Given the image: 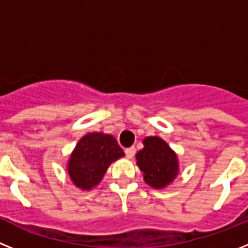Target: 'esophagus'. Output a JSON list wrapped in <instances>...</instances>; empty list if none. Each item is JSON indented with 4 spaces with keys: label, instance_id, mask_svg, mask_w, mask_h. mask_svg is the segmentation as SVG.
I'll return each mask as SVG.
<instances>
[{
    "label": "esophagus",
    "instance_id": "obj_1",
    "mask_svg": "<svg viewBox=\"0 0 248 248\" xmlns=\"http://www.w3.org/2000/svg\"><path fill=\"white\" fill-rule=\"evenodd\" d=\"M125 155H126V157H128V159H131V157L134 156V155H135V148H134V146L125 149Z\"/></svg>",
    "mask_w": 248,
    "mask_h": 248
}]
</instances>
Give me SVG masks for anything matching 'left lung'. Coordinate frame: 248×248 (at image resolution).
<instances>
[{"instance_id":"obj_1","label":"left lung","mask_w":248,"mask_h":248,"mask_svg":"<svg viewBox=\"0 0 248 248\" xmlns=\"http://www.w3.org/2000/svg\"><path fill=\"white\" fill-rule=\"evenodd\" d=\"M143 144L144 148L138 151L135 159L144 181L153 189H165L180 171L177 154L159 137H146Z\"/></svg>"}]
</instances>
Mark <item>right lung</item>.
<instances>
[{"label": "right lung", "mask_w": 248, "mask_h": 248, "mask_svg": "<svg viewBox=\"0 0 248 248\" xmlns=\"http://www.w3.org/2000/svg\"><path fill=\"white\" fill-rule=\"evenodd\" d=\"M117 139L104 133H88L79 139L67 163L68 176L80 190H92L104 177L111 163L124 156Z\"/></svg>", "instance_id": "right-lung-1"}]
</instances>
